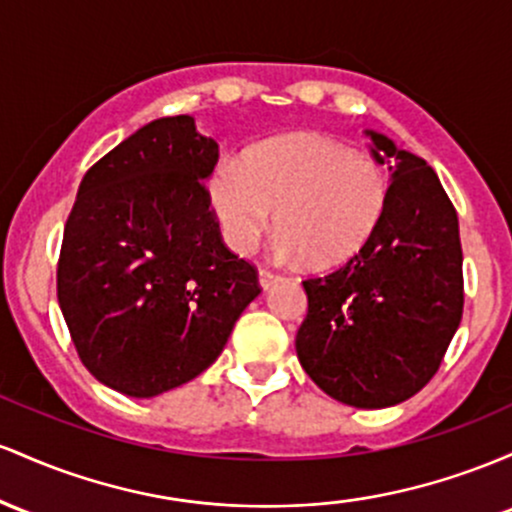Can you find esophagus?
I'll return each instance as SVG.
<instances>
[{
	"label": "esophagus",
	"instance_id": "esophagus-1",
	"mask_svg": "<svg viewBox=\"0 0 512 512\" xmlns=\"http://www.w3.org/2000/svg\"><path fill=\"white\" fill-rule=\"evenodd\" d=\"M278 280H280V275L268 271V268H261V271H258V283H261L263 290H271V287L278 283Z\"/></svg>",
	"mask_w": 512,
	"mask_h": 512
}]
</instances>
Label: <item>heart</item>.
Listing matches in <instances>:
<instances>
[{
  "label": "heart",
  "mask_w": 512,
  "mask_h": 512,
  "mask_svg": "<svg viewBox=\"0 0 512 512\" xmlns=\"http://www.w3.org/2000/svg\"><path fill=\"white\" fill-rule=\"evenodd\" d=\"M389 176L375 159L331 137L302 132L258 145L241 162L225 159L210 176V205L222 237L251 254L273 222L280 258L314 268L346 263L380 225Z\"/></svg>",
  "instance_id": "1"
}]
</instances>
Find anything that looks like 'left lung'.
Instances as JSON below:
<instances>
[{
  "mask_svg": "<svg viewBox=\"0 0 512 512\" xmlns=\"http://www.w3.org/2000/svg\"><path fill=\"white\" fill-rule=\"evenodd\" d=\"M367 135L394 171L387 208L358 254L302 280L309 307L295 348L333 399L384 409L421 392L445 358L462 321V244L455 205L426 159Z\"/></svg>",
  "mask_w": 512,
  "mask_h": 512,
  "instance_id": "obj_1",
  "label": "left lung"
}]
</instances>
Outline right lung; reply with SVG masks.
I'll return each instance as SVG.
<instances>
[{
	"label": "right lung",
	"instance_id": "right-lung-1",
	"mask_svg": "<svg viewBox=\"0 0 512 512\" xmlns=\"http://www.w3.org/2000/svg\"><path fill=\"white\" fill-rule=\"evenodd\" d=\"M217 142L191 116L147 123L79 183L57 261V302L79 360L137 399L215 363L261 285L227 249L205 179Z\"/></svg>",
	"mask_w": 512,
	"mask_h": 512
}]
</instances>
